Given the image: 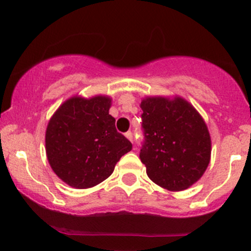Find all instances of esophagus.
<instances>
[{
  "instance_id": "1",
  "label": "esophagus",
  "mask_w": 251,
  "mask_h": 251,
  "mask_svg": "<svg viewBox=\"0 0 251 251\" xmlns=\"http://www.w3.org/2000/svg\"><path fill=\"white\" fill-rule=\"evenodd\" d=\"M125 136H126V138L128 139V141L133 142V134H132V132H131V131H128V132H126Z\"/></svg>"
}]
</instances>
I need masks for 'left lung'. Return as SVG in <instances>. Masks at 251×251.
Wrapping results in <instances>:
<instances>
[{
    "label": "left lung",
    "mask_w": 251,
    "mask_h": 251,
    "mask_svg": "<svg viewBox=\"0 0 251 251\" xmlns=\"http://www.w3.org/2000/svg\"><path fill=\"white\" fill-rule=\"evenodd\" d=\"M144 143L139 157L155 184L181 191L207 170L212 141L196 108L180 96L146 97L141 102Z\"/></svg>",
    "instance_id": "1"
}]
</instances>
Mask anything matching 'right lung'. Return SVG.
I'll return each instance as SVG.
<instances>
[{
  "mask_svg": "<svg viewBox=\"0 0 251 251\" xmlns=\"http://www.w3.org/2000/svg\"><path fill=\"white\" fill-rule=\"evenodd\" d=\"M112 99L103 95L66 100L50 118L46 152L54 173L67 185L88 189L107 179L123 155L132 149L109 114Z\"/></svg>",
  "mask_w": 251,
  "mask_h": 251,
  "instance_id": "1",
  "label": "right lung"
}]
</instances>
